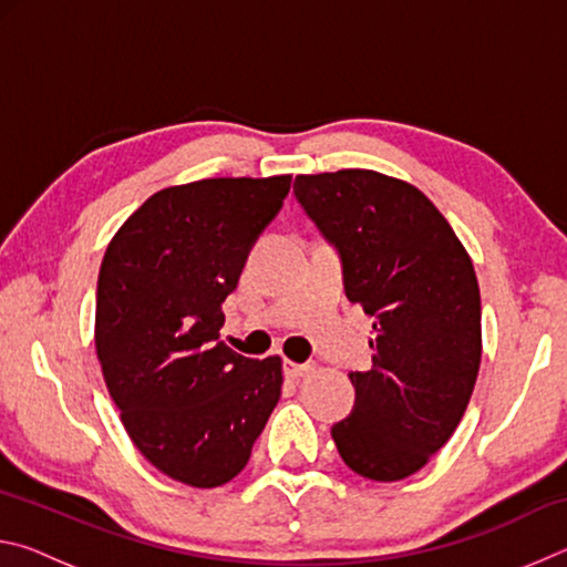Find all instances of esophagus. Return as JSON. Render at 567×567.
Here are the masks:
<instances>
[{
  "label": "esophagus",
  "instance_id": "esophagus-1",
  "mask_svg": "<svg viewBox=\"0 0 567 567\" xmlns=\"http://www.w3.org/2000/svg\"><path fill=\"white\" fill-rule=\"evenodd\" d=\"M282 370H285V375H287V378L297 380V378H305L307 372H310L312 368H310V364H300V362H290V360H285Z\"/></svg>",
  "mask_w": 567,
  "mask_h": 567
}]
</instances>
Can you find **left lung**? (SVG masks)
<instances>
[{
    "instance_id": "8db88e82",
    "label": "left lung",
    "mask_w": 567,
    "mask_h": 567,
    "mask_svg": "<svg viewBox=\"0 0 567 567\" xmlns=\"http://www.w3.org/2000/svg\"><path fill=\"white\" fill-rule=\"evenodd\" d=\"M295 197L338 249L344 295L372 318V368L350 372L354 408L332 425L344 465L392 483L427 463L473 395L480 290L437 207L372 169L297 175Z\"/></svg>"
}]
</instances>
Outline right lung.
<instances>
[{
    "instance_id": "right-lung-1",
    "label": "right lung",
    "mask_w": 567,
    "mask_h": 567,
    "mask_svg": "<svg viewBox=\"0 0 567 567\" xmlns=\"http://www.w3.org/2000/svg\"><path fill=\"white\" fill-rule=\"evenodd\" d=\"M290 179L159 189L104 252L94 320L104 382L140 453L192 487L243 473L280 400L282 360H252L219 342V305L282 209Z\"/></svg>"
}]
</instances>
